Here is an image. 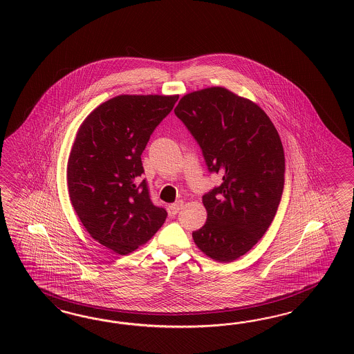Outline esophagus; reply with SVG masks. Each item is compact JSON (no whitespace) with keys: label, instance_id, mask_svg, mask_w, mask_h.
Returning a JSON list of instances; mask_svg holds the SVG:
<instances>
[{"label":"esophagus","instance_id":"obj_1","mask_svg":"<svg viewBox=\"0 0 354 354\" xmlns=\"http://www.w3.org/2000/svg\"><path fill=\"white\" fill-rule=\"evenodd\" d=\"M183 206H184V201H183V200H179V201H176L175 204H172L171 206H170L172 214L179 213V210L182 209Z\"/></svg>","mask_w":354,"mask_h":354}]
</instances>
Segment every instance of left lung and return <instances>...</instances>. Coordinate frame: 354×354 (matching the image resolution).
I'll list each match as a JSON object with an SVG mask.
<instances>
[{"label": "left lung", "instance_id": "obj_1", "mask_svg": "<svg viewBox=\"0 0 354 354\" xmlns=\"http://www.w3.org/2000/svg\"><path fill=\"white\" fill-rule=\"evenodd\" d=\"M175 115L203 149L222 184L203 197L207 219L192 234L196 245L218 262L244 256L265 235L284 188V150L268 114L223 86L188 93Z\"/></svg>", "mask_w": 354, "mask_h": 354}]
</instances>
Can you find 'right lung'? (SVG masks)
<instances>
[{
    "mask_svg": "<svg viewBox=\"0 0 354 354\" xmlns=\"http://www.w3.org/2000/svg\"><path fill=\"white\" fill-rule=\"evenodd\" d=\"M179 96L120 95L77 129L67 162L71 204L89 235L118 254L145 244L167 213L153 205L141 154Z\"/></svg>",
    "mask_w": 354,
    "mask_h": 354,
    "instance_id": "right-lung-1",
    "label": "right lung"
}]
</instances>
